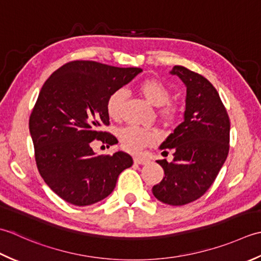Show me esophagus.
<instances>
[{
  "label": "esophagus",
  "mask_w": 261,
  "mask_h": 261,
  "mask_svg": "<svg viewBox=\"0 0 261 261\" xmlns=\"http://www.w3.org/2000/svg\"><path fill=\"white\" fill-rule=\"evenodd\" d=\"M134 162L137 164H146L148 162V159L144 158V156H141V155H135Z\"/></svg>",
  "instance_id": "obj_1"
}]
</instances>
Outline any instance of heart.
Listing matches in <instances>:
<instances>
[{
	"instance_id": "1",
	"label": "heart",
	"mask_w": 261,
	"mask_h": 261,
	"mask_svg": "<svg viewBox=\"0 0 261 261\" xmlns=\"http://www.w3.org/2000/svg\"><path fill=\"white\" fill-rule=\"evenodd\" d=\"M137 91L148 103L159 107V116L166 123H171L175 117V108L168 101L170 90L166 84L156 79H146L137 86ZM126 93L123 89H118L111 93L106 103L107 114L113 119L118 120L123 115ZM119 138L126 150L136 152L145 146L153 145L158 141V134L152 129L141 128L136 126H127L119 132Z\"/></svg>"
}]
</instances>
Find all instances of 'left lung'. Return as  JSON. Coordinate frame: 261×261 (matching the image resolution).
I'll list each match as a JSON object with an SVG mask.
<instances>
[{"label":"left lung","mask_w":261,"mask_h":261,"mask_svg":"<svg viewBox=\"0 0 261 261\" xmlns=\"http://www.w3.org/2000/svg\"><path fill=\"white\" fill-rule=\"evenodd\" d=\"M170 74L187 88L184 121L159 147L171 150L173 161H158L164 177L152 193L164 204L181 206L201 197L216 179L228 154L230 119L208 80L179 65Z\"/></svg>","instance_id":"1"}]
</instances>
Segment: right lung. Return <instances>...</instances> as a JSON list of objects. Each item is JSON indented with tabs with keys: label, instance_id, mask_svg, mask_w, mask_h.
<instances>
[{
	"label": "right lung",
	"instance_id": "right-lung-1",
	"mask_svg": "<svg viewBox=\"0 0 261 261\" xmlns=\"http://www.w3.org/2000/svg\"><path fill=\"white\" fill-rule=\"evenodd\" d=\"M142 71L74 61L42 86L29 120L36 163L44 181L67 203L88 206L105 199L132 167L129 154L97 155L92 142L116 144L115 136L99 130L109 125L107 99Z\"/></svg>",
	"mask_w": 261,
	"mask_h": 261
}]
</instances>
